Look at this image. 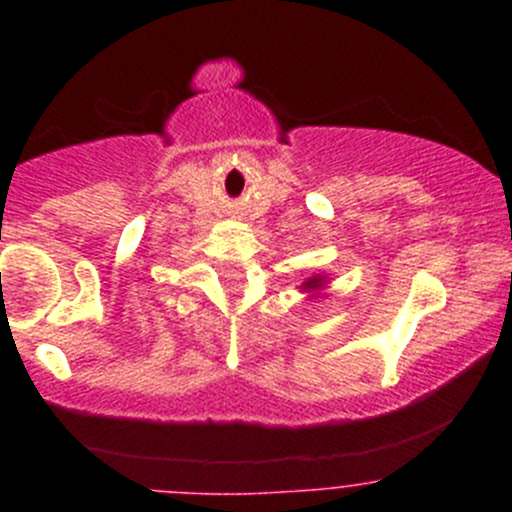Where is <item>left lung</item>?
<instances>
[{
  "mask_svg": "<svg viewBox=\"0 0 512 512\" xmlns=\"http://www.w3.org/2000/svg\"><path fill=\"white\" fill-rule=\"evenodd\" d=\"M327 285H329V277L327 275H312V277H307V280H304L302 285H299V292L307 294L309 299H317V297H322L324 287H327Z\"/></svg>",
  "mask_w": 512,
  "mask_h": 512,
  "instance_id": "left-lung-1",
  "label": "left lung"
}]
</instances>
